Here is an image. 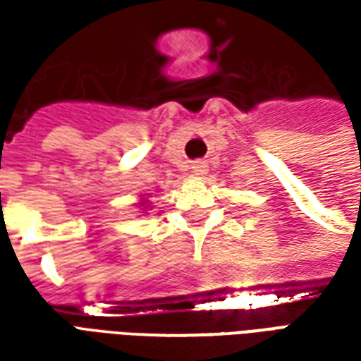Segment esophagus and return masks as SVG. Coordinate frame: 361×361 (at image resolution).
I'll return each mask as SVG.
<instances>
[{"label":"esophagus","mask_w":361,"mask_h":361,"mask_svg":"<svg viewBox=\"0 0 361 361\" xmlns=\"http://www.w3.org/2000/svg\"><path fill=\"white\" fill-rule=\"evenodd\" d=\"M191 168H193V173H195V176H204L209 166H207V162H204V160H195Z\"/></svg>","instance_id":"obj_1"}]
</instances>
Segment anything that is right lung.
I'll use <instances>...</instances> for the list:
<instances>
[{
    "label": "right lung",
    "mask_w": 361,
    "mask_h": 361,
    "mask_svg": "<svg viewBox=\"0 0 361 361\" xmlns=\"http://www.w3.org/2000/svg\"><path fill=\"white\" fill-rule=\"evenodd\" d=\"M141 204H145V203H141Z\"/></svg>",
    "instance_id": "add662e5"
}]
</instances>
